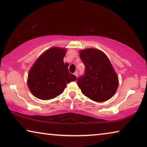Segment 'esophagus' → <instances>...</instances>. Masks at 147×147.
<instances>
[{
	"instance_id": "obj_1",
	"label": "esophagus",
	"mask_w": 147,
	"mask_h": 147,
	"mask_svg": "<svg viewBox=\"0 0 147 147\" xmlns=\"http://www.w3.org/2000/svg\"><path fill=\"white\" fill-rule=\"evenodd\" d=\"M74 74L76 76V77H77V76H78V71H76L75 73H74Z\"/></svg>"
}]
</instances>
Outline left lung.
Wrapping results in <instances>:
<instances>
[{
  "mask_svg": "<svg viewBox=\"0 0 147 147\" xmlns=\"http://www.w3.org/2000/svg\"><path fill=\"white\" fill-rule=\"evenodd\" d=\"M80 57L85 70L76 82L82 94L97 102L111 99L118 88V79L109 58L94 48L80 51Z\"/></svg>",
  "mask_w": 147,
  "mask_h": 147,
  "instance_id": "obj_1",
  "label": "left lung"
}]
</instances>
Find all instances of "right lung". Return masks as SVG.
Returning <instances> with one entry per match:
<instances>
[{
  "label": "right lung",
  "instance_id": "add662e5",
  "mask_svg": "<svg viewBox=\"0 0 147 147\" xmlns=\"http://www.w3.org/2000/svg\"><path fill=\"white\" fill-rule=\"evenodd\" d=\"M66 50L52 48L42 54L34 63L28 75L27 84L37 98L52 99L61 94L67 84L76 80L64 63Z\"/></svg>",
  "mask_w": 147,
  "mask_h": 147
}]
</instances>
